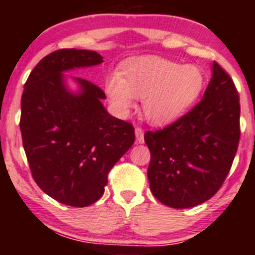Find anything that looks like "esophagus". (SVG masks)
<instances>
[{
	"instance_id": "obj_1",
	"label": "esophagus",
	"mask_w": 255,
	"mask_h": 255,
	"mask_svg": "<svg viewBox=\"0 0 255 255\" xmlns=\"http://www.w3.org/2000/svg\"><path fill=\"white\" fill-rule=\"evenodd\" d=\"M135 136H136V141L142 144L144 142V129L140 127H135Z\"/></svg>"
}]
</instances>
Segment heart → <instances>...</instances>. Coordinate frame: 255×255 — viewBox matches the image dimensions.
<instances>
[{
  "instance_id": "b5f03b06",
  "label": "heart",
  "mask_w": 255,
  "mask_h": 255,
  "mask_svg": "<svg viewBox=\"0 0 255 255\" xmlns=\"http://www.w3.org/2000/svg\"><path fill=\"white\" fill-rule=\"evenodd\" d=\"M205 77L193 64L181 66L157 56L130 61L121 75L113 74L105 89L111 104L127 113L144 98V113L152 125L166 126L182 118L204 89Z\"/></svg>"
}]
</instances>
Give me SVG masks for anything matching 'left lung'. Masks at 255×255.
<instances>
[{
    "instance_id": "1",
    "label": "left lung",
    "mask_w": 255,
    "mask_h": 255,
    "mask_svg": "<svg viewBox=\"0 0 255 255\" xmlns=\"http://www.w3.org/2000/svg\"><path fill=\"white\" fill-rule=\"evenodd\" d=\"M152 194L174 209L212 198L227 178L240 140V97L217 62L199 103L163 129L146 131Z\"/></svg>"
}]
</instances>
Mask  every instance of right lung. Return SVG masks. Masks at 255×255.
<instances>
[{
    "instance_id": "obj_1",
    "label": "right lung",
    "mask_w": 255,
    "mask_h": 255,
    "mask_svg": "<svg viewBox=\"0 0 255 255\" xmlns=\"http://www.w3.org/2000/svg\"><path fill=\"white\" fill-rule=\"evenodd\" d=\"M96 51L61 49L39 61L21 97L22 145L33 180L58 203L86 207L103 195L108 174L135 140L133 126L111 116L105 93L83 78L67 89L63 72L97 66Z\"/></svg>"
}]
</instances>
